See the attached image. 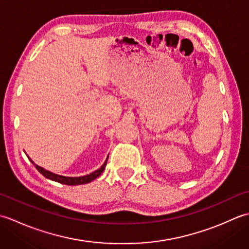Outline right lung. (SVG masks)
Returning <instances> with one entry per match:
<instances>
[{
	"mask_svg": "<svg viewBox=\"0 0 249 249\" xmlns=\"http://www.w3.org/2000/svg\"><path fill=\"white\" fill-rule=\"evenodd\" d=\"M29 160L32 161V163L35 166V168L38 170L43 176L49 179H52V181L54 182H59L61 184H65V185H80V184H87V183H89L92 182L93 179H95L96 178H98L100 174H102L105 170L106 168V165H107V160L108 158L106 160V161L104 162V165L100 167L98 170H95L94 172L89 173V174H87V176H83V177H75V178H71V177H63V176H59V174H55V173H52L48 170H46V169L39 167L38 165H36V163L31 160V158H29Z\"/></svg>",
	"mask_w": 249,
	"mask_h": 249,
	"instance_id": "1",
	"label": "right lung"
}]
</instances>
